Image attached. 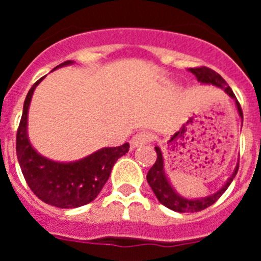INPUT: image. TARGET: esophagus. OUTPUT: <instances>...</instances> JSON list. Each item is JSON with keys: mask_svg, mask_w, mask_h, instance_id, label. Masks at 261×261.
Masks as SVG:
<instances>
[{"mask_svg": "<svg viewBox=\"0 0 261 261\" xmlns=\"http://www.w3.org/2000/svg\"><path fill=\"white\" fill-rule=\"evenodd\" d=\"M151 140V135L149 132H140L136 136H133V138L130 140V146L132 147H138L142 146V145L147 144V142Z\"/></svg>", "mask_w": 261, "mask_h": 261, "instance_id": "34e87169", "label": "esophagus"}]
</instances>
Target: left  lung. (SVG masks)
<instances>
[{
	"instance_id": "left-lung-1",
	"label": "left lung",
	"mask_w": 261,
	"mask_h": 261,
	"mask_svg": "<svg viewBox=\"0 0 261 261\" xmlns=\"http://www.w3.org/2000/svg\"><path fill=\"white\" fill-rule=\"evenodd\" d=\"M190 71L196 75L197 81L201 82V84L213 85V86L216 87H220V89H222L227 95L231 96V98L235 100L237 108H238L239 116H241L242 120H243V112H242L241 105H239V102L237 100V98H235L231 87L227 85V82H226V81L218 74V73H216V71L212 70V69L206 68V66L191 68ZM155 151H156V161L153 165V167H151L150 170H149V172H147L146 180L147 183H149V186L151 187L153 192L155 193L156 199L159 200V202H161L162 205H165V206H167L168 209L179 212V213H186V212H200L206 209L208 206H211V205H213L214 202H216L217 200L220 199L221 196L223 195V192L227 190V187L231 184L232 179L235 177V175H237L239 168V163H238L231 176L227 179L225 186H223L218 192L213 193V195L200 200L186 199V197H181V196L177 195V193L175 192L174 188L171 187V184L168 183L167 177H166L165 175V168H163L162 151H161V149H159L158 146H155Z\"/></svg>"
}]
</instances>
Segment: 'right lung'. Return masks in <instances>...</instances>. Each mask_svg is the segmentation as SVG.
Returning a JSON list of instances; mask_svg holds the SVG:
<instances>
[{"label":"right lung","instance_id":"add662e5","mask_svg":"<svg viewBox=\"0 0 261 261\" xmlns=\"http://www.w3.org/2000/svg\"><path fill=\"white\" fill-rule=\"evenodd\" d=\"M69 64H73V61L69 60L59 66ZM43 78L36 81L30 89L23 105L22 119L17 130L18 162L30 190L41 201L57 208H78L96 199L117 159L128 153L129 144L103 147L86 158L70 163L55 162L41 156L29 141L27 114L34 90Z\"/></svg>","mask_w":261,"mask_h":261}]
</instances>
